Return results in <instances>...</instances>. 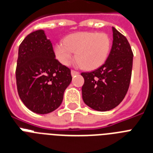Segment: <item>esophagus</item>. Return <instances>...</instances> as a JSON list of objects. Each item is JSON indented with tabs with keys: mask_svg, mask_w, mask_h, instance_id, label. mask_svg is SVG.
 Listing matches in <instances>:
<instances>
[{
	"mask_svg": "<svg viewBox=\"0 0 153 153\" xmlns=\"http://www.w3.org/2000/svg\"><path fill=\"white\" fill-rule=\"evenodd\" d=\"M79 74V73L78 72V71H74V70L71 71V75H72V76H74V75H78Z\"/></svg>",
	"mask_w": 153,
	"mask_h": 153,
	"instance_id": "esophagus-1",
	"label": "esophagus"
}]
</instances>
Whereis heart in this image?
Returning a JSON list of instances; mask_svg holds the SVG:
<instances>
[{
  "label": "heart",
  "instance_id": "obj_1",
  "mask_svg": "<svg viewBox=\"0 0 153 153\" xmlns=\"http://www.w3.org/2000/svg\"><path fill=\"white\" fill-rule=\"evenodd\" d=\"M110 48L111 39L107 33L82 31L69 34L56 45L55 54L62 64L68 65L75 52L78 64L84 69L94 70L106 61Z\"/></svg>",
  "mask_w": 153,
  "mask_h": 153
}]
</instances>
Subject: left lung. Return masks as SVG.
Returning <instances> with one entry per match:
<instances>
[{
	"instance_id": "left-lung-1",
	"label": "left lung",
	"mask_w": 153,
	"mask_h": 153,
	"mask_svg": "<svg viewBox=\"0 0 153 153\" xmlns=\"http://www.w3.org/2000/svg\"><path fill=\"white\" fill-rule=\"evenodd\" d=\"M113 42L108 57L102 66L82 72L83 101L99 111L111 110L120 105L130 85L133 67L132 49L124 35L112 27Z\"/></svg>"
}]
</instances>
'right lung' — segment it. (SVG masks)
Here are the masks:
<instances>
[{"instance_id":"add662e5","label":"right lung","mask_w":153,"mask_h":153,"mask_svg":"<svg viewBox=\"0 0 153 153\" xmlns=\"http://www.w3.org/2000/svg\"><path fill=\"white\" fill-rule=\"evenodd\" d=\"M16 78L21 100L38 114L58 108L72 80L70 69L56 59L43 30L28 34L19 47Z\"/></svg>"}]
</instances>
